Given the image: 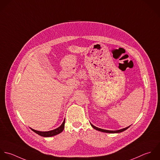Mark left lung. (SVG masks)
I'll list each match as a JSON object with an SVG mask.
<instances>
[{"label": "left lung", "mask_w": 160, "mask_h": 160, "mask_svg": "<svg viewBox=\"0 0 160 160\" xmlns=\"http://www.w3.org/2000/svg\"><path fill=\"white\" fill-rule=\"evenodd\" d=\"M91 126L93 127V128H94L95 130H97L98 131H100V132H106V133H120V132H122L126 130H127L128 128H129L130 126L127 127V128H122V129H120V130H104V129H102V128H96L95 126H94L93 124H91Z\"/></svg>", "instance_id": "8db88e82"}]
</instances>
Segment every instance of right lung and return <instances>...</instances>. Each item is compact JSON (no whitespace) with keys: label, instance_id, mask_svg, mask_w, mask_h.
<instances>
[{"label":"right lung","instance_id":"right-lung-1","mask_svg":"<svg viewBox=\"0 0 160 160\" xmlns=\"http://www.w3.org/2000/svg\"><path fill=\"white\" fill-rule=\"evenodd\" d=\"M64 125H65V119H64V122H62V124H61V126L60 127H59V128H57L54 130H52L46 131V132H41V131L36 130L34 129H32V128H30L32 130L33 132H34L37 134L39 135L40 136L44 137H52V136L56 135L61 133L64 130Z\"/></svg>","mask_w":160,"mask_h":160}]
</instances>
